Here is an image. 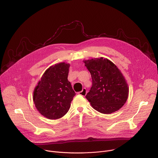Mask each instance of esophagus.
<instances>
[{"mask_svg": "<svg viewBox=\"0 0 158 158\" xmlns=\"http://www.w3.org/2000/svg\"><path fill=\"white\" fill-rule=\"evenodd\" d=\"M86 93H87V90H86V88H83L81 91L78 92V94H80V95L83 96V97H84V96H86Z\"/></svg>", "mask_w": 158, "mask_h": 158, "instance_id": "esophagus-1", "label": "esophagus"}]
</instances>
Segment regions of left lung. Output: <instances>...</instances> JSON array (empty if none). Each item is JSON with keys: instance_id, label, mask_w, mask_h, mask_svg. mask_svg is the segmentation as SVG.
Masks as SVG:
<instances>
[{"instance_id": "obj_1", "label": "left lung", "mask_w": 158, "mask_h": 158, "mask_svg": "<svg viewBox=\"0 0 158 158\" xmlns=\"http://www.w3.org/2000/svg\"><path fill=\"white\" fill-rule=\"evenodd\" d=\"M83 61L92 78V87L86 98L93 108L106 114L120 109L129 93L128 85L121 70L103 57Z\"/></svg>"}]
</instances>
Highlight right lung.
<instances>
[{
	"label": "right lung",
	"mask_w": 158,
	"mask_h": 158,
	"mask_svg": "<svg viewBox=\"0 0 158 158\" xmlns=\"http://www.w3.org/2000/svg\"><path fill=\"white\" fill-rule=\"evenodd\" d=\"M70 64L59 63L49 67L34 91L33 100L39 113L49 119H58L69 111L76 93L68 81Z\"/></svg>",
	"instance_id": "add662e5"
}]
</instances>
